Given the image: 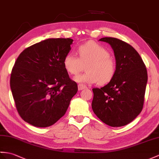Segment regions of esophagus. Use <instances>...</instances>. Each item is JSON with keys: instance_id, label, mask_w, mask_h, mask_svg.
Returning a JSON list of instances; mask_svg holds the SVG:
<instances>
[{"instance_id": "esophagus-1", "label": "esophagus", "mask_w": 159, "mask_h": 159, "mask_svg": "<svg viewBox=\"0 0 159 159\" xmlns=\"http://www.w3.org/2000/svg\"><path fill=\"white\" fill-rule=\"evenodd\" d=\"M77 87H78V90H84V89L86 88V87L84 86V85H82V84H78V86H77Z\"/></svg>"}]
</instances>
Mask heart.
Segmentation results:
<instances>
[{
    "label": "heart",
    "instance_id": "obj_1",
    "mask_svg": "<svg viewBox=\"0 0 159 159\" xmlns=\"http://www.w3.org/2000/svg\"><path fill=\"white\" fill-rule=\"evenodd\" d=\"M79 58L69 53L63 59V67L68 73L75 75L84 69L86 71L74 77V81L82 84L98 82L100 85L109 83L115 73V63L110 53L103 46L90 41L77 49Z\"/></svg>",
    "mask_w": 159,
    "mask_h": 159
}]
</instances>
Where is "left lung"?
<instances>
[{"label": "left lung", "instance_id": "left-lung-1", "mask_svg": "<svg viewBox=\"0 0 159 159\" xmlns=\"http://www.w3.org/2000/svg\"><path fill=\"white\" fill-rule=\"evenodd\" d=\"M99 41L109 44L113 50L116 67L109 83L92 89V110L108 125H125L142 110L148 81L146 68L138 52L129 44L110 37Z\"/></svg>", "mask_w": 159, "mask_h": 159}]
</instances>
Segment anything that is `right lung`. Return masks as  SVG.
Listing matches in <instances>:
<instances>
[{
	"label": "right lung",
	"mask_w": 159,
	"mask_h": 159,
	"mask_svg": "<svg viewBox=\"0 0 159 159\" xmlns=\"http://www.w3.org/2000/svg\"><path fill=\"white\" fill-rule=\"evenodd\" d=\"M71 38H48L27 48L15 61L10 86L17 110L38 127L53 125L66 113L77 85L69 78L63 59Z\"/></svg>",
	"instance_id": "add662e5"
}]
</instances>
